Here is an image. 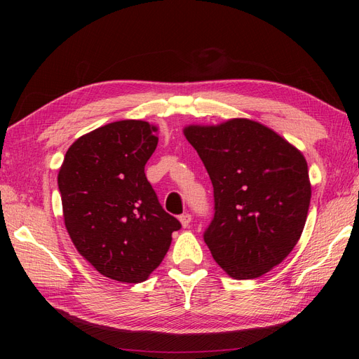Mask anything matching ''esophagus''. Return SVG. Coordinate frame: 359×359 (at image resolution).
<instances>
[{"mask_svg":"<svg viewBox=\"0 0 359 359\" xmlns=\"http://www.w3.org/2000/svg\"><path fill=\"white\" fill-rule=\"evenodd\" d=\"M180 222H181V226L182 227H189L190 223H191V215L189 212L180 215Z\"/></svg>","mask_w":359,"mask_h":359,"instance_id":"obj_1","label":"esophagus"}]
</instances>
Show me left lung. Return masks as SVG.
Returning <instances> with one entry per match:
<instances>
[{"label":"left lung","mask_w":359,"mask_h":359,"mask_svg":"<svg viewBox=\"0 0 359 359\" xmlns=\"http://www.w3.org/2000/svg\"><path fill=\"white\" fill-rule=\"evenodd\" d=\"M182 132L214 187L215 214L203 235L214 260L235 280L266 274L304 231L311 198L306 157L248 118L190 124Z\"/></svg>","instance_id":"obj_1"}]
</instances>
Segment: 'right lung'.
<instances>
[{
	"label": "right lung",
	"instance_id": "obj_1",
	"mask_svg": "<svg viewBox=\"0 0 359 359\" xmlns=\"http://www.w3.org/2000/svg\"><path fill=\"white\" fill-rule=\"evenodd\" d=\"M157 132L140 119L102 126L74 140L58 172L72 243L102 276L121 283L145 281L181 227L145 177Z\"/></svg>",
	"mask_w": 359,
	"mask_h": 359
}]
</instances>
